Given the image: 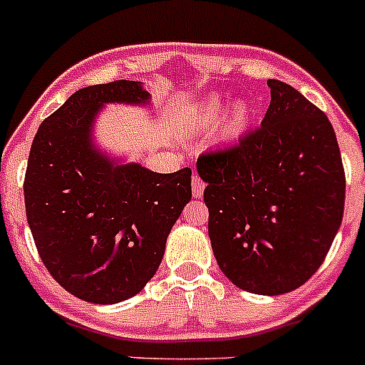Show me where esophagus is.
Masks as SVG:
<instances>
[{"label":"esophagus","instance_id":"1","mask_svg":"<svg viewBox=\"0 0 365 365\" xmlns=\"http://www.w3.org/2000/svg\"><path fill=\"white\" fill-rule=\"evenodd\" d=\"M203 190H205V183L202 182L200 176H192V194L194 198H202Z\"/></svg>","mask_w":365,"mask_h":365}]
</instances>
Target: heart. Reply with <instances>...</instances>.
I'll list each match as a JSON object with an SVG mask.
<instances>
[{"mask_svg":"<svg viewBox=\"0 0 365 365\" xmlns=\"http://www.w3.org/2000/svg\"><path fill=\"white\" fill-rule=\"evenodd\" d=\"M229 102L221 97H209L196 108L192 115L194 128L207 129L216 125L217 122L223 118L227 113ZM252 118V108L248 102L240 101L230 108V111L225 117L223 125H221V138L225 142H234L237 140L245 131H247L248 124Z\"/></svg>","mask_w":365,"mask_h":365,"instance_id":"1","label":"heart"}]
</instances>
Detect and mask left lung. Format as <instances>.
<instances>
[{
    "label": "left lung",
    "instance_id": "obj_1",
    "mask_svg": "<svg viewBox=\"0 0 365 365\" xmlns=\"http://www.w3.org/2000/svg\"><path fill=\"white\" fill-rule=\"evenodd\" d=\"M261 128L205 153L209 237L221 272L257 295L297 290L324 261L342 223L346 176L331 122L290 84L268 81Z\"/></svg>",
    "mask_w": 365,
    "mask_h": 365
}]
</instances>
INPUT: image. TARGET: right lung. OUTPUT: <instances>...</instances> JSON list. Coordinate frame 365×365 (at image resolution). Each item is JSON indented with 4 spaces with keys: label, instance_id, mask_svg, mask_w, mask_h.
Listing matches in <instances>:
<instances>
[{
    "label": "right lung",
    "instance_id": "right-lung-1",
    "mask_svg": "<svg viewBox=\"0 0 365 365\" xmlns=\"http://www.w3.org/2000/svg\"><path fill=\"white\" fill-rule=\"evenodd\" d=\"M138 81L75 91L36 133L25 207L41 261L75 297L117 304L156 274L173 225L190 202V169L162 175L93 142L106 104L149 106Z\"/></svg>",
    "mask_w": 365,
    "mask_h": 365
}]
</instances>
